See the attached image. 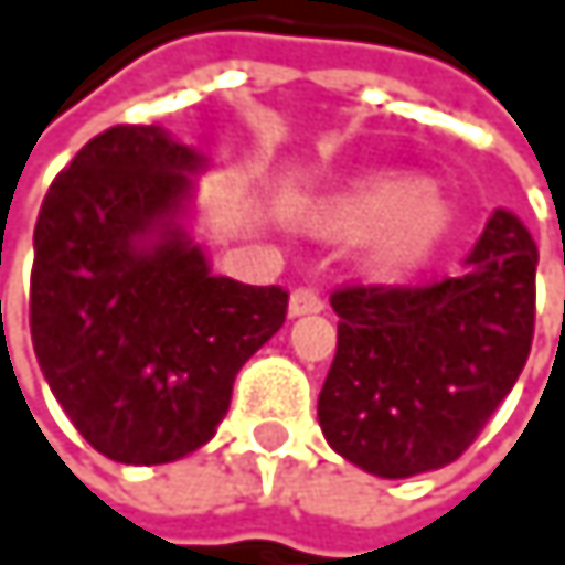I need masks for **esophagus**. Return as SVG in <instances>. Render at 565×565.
<instances>
[{"mask_svg":"<svg viewBox=\"0 0 565 565\" xmlns=\"http://www.w3.org/2000/svg\"><path fill=\"white\" fill-rule=\"evenodd\" d=\"M291 315L298 318V315H318L321 308H324V298L315 291V288H295L291 291Z\"/></svg>","mask_w":565,"mask_h":565,"instance_id":"34e87169","label":"esophagus"}]
</instances>
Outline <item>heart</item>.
Segmentation results:
<instances>
[{
	"mask_svg": "<svg viewBox=\"0 0 565 565\" xmlns=\"http://www.w3.org/2000/svg\"><path fill=\"white\" fill-rule=\"evenodd\" d=\"M344 231H379V254L388 264H415L435 250L449 227V214L422 183L392 177L369 183L334 207Z\"/></svg>",
	"mask_w": 565,
	"mask_h": 565,
	"instance_id": "1",
	"label": "heart"
}]
</instances>
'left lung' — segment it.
I'll list each match as a JSON object with an SVG mask.
<instances>
[{
  "instance_id": "8db88e82",
  "label": "left lung",
  "mask_w": 565,
  "mask_h": 565,
  "mask_svg": "<svg viewBox=\"0 0 565 565\" xmlns=\"http://www.w3.org/2000/svg\"><path fill=\"white\" fill-rule=\"evenodd\" d=\"M536 264L530 231L495 211L452 277L338 288V351L318 395L328 446L382 479L456 462L530 358Z\"/></svg>"
}]
</instances>
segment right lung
I'll return each instance as SVG.
<instances>
[{"instance_id":"add662e5","label":"right lung","mask_w":565,"mask_h":565,"mask_svg":"<svg viewBox=\"0 0 565 565\" xmlns=\"http://www.w3.org/2000/svg\"><path fill=\"white\" fill-rule=\"evenodd\" d=\"M200 167L163 130L119 124L73 157L35 221L39 369L76 431L124 466L207 446L241 365L288 318L285 288L214 277L180 227Z\"/></svg>"}]
</instances>
